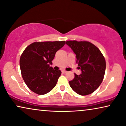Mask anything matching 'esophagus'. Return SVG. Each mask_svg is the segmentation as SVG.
Listing matches in <instances>:
<instances>
[{"mask_svg": "<svg viewBox=\"0 0 126 126\" xmlns=\"http://www.w3.org/2000/svg\"><path fill=\"white\" fill-rule=\"evenodd\" d=\"M62 72H63V73H66L67 71H66V70H62Z\"/></svg>", "mask_w": 126, "mask_h": 126, "instance_id": "1", "label": "esophagus"}]
</instances>
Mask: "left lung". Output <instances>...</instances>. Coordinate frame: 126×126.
Segmentation results:
<instances>
[{
	"label": "left lung",
	"mask_w": 126,
	"mask_h": 126,
	"mask_svg": "<svg viewBox=\"0 0 126 126\" xmlns=\"http://www.w3.org/2000/svg\"><path fill=\"white\" fill-rule=\"evenodd\" d=\"M66 44L76 55V63L81 74L75 73L69 81L71 88L80 95L92 94L98 88L104 79L106 63L99 48L88 41H68Z\"/></svg>",
	"instance_id": "8db88e82"
}]
</instances>
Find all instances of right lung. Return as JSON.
<instances>
[{
  "instance_id": "obj_1",
  "label": "right lung",
  "mask_w": 126,
  "mask_h": 126,
  "mask_svg": "<svg viewBox=\"0 0 126 126\" xmlns=\"http://www.w3.org/2000/svg\"><path fill=\"white\" fill-rule=\"evenodd\" d=\"M65 44V41L35 42L23 51L19 60L22 76L33 92L42 95L56 85L61 71L54 70L50 64H52L56 53Z\"/></svg>"
}]
</instances>
